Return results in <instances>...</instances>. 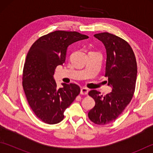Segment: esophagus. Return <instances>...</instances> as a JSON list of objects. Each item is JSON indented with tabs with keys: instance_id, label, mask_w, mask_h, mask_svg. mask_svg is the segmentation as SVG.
Returning <instances> with one entry per match:
<instances>
[{
	"instance_id": "esophagus-1",
	"label": "esophagus",
	"mask_w": 153,
	"mask_h": 153,
	"mask_svg": "<svg viewBox=\"0 0 153 153\" xmlns=\"http://www.w3.org/2000/svg\"><path fill=\"white\" fill-rule=\"evenodd\" d=\"M88 92H89L88 89H87V88L81 89V91H80L81 95H87V94H88Z\"/></svg>"
}]
</instances>
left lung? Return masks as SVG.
I'll list each match as a JSON object with an SVG mask.
<instances>
[{"label": "left lung", "instance_id": "left-lung-1", "mask_svg": "<svg viewBox=\"0 0 153 153\" xmlns=\"http://www.w3.org/2000/svg\"><path fill=\"white\" fill-rule=\"evenodd\" d=\"M104 44L106 51L105 76L112 92L100 95L91 90L89 95L95 105L88 113L89 118L98 125L115 121L129 105L134 95L137 78V62L130 45L115 35L104 32L94 35Z\"/></svg>", "mask_w": 153, "mask_h": 153}]
</instances>
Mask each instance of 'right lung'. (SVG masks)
<instances>
[{
	"instance_id": "add662e5",
	"label": "right lung",
	"mask_w": 153,
	"mask_h": 153,
	"mask_svg": "<svg viewBox=\"0 0 153 153\" xmlns=\"http://www.w3.org/2000/svg\"><path fill=\"white\" fill-rule=\"evenodd\" d=\"M76 31H55L39 38L32 45L24 66L22 85L31 108L43 122L55 124L80 93L74 83H62L58 88L53 76L56 66L66 60L68 47L88 39Z\"/></svg>"
}]
</instances>
